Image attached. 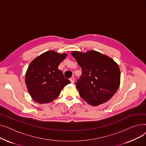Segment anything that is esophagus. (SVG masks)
<instances>
[{"instance_id": "esophagus-1", "label": "esophagus", "mask_w": 146, "mask_h": 146, "mask_svg": "<svg viewBox=\"0 0 146 146\" xmlns=\"http://www.w3.org/2000/svg\"><path fill=\"white\" fill-rule=\"evenodd\" d=\"M74 78H73V77H72V78H71L70 79V82L72 83H73L74 82Z\"/></svg>"}]
</instances>
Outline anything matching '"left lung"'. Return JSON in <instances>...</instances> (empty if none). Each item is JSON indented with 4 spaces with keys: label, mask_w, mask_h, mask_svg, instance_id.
Listing matches in <instances>:
<instances>
[{
    "label": "left lung",
    "mask_w": 146,
    "mask_h": 146,
    "mask_svg": "<svg viewBox=\"0 0 146 146\" xmlns=\"http://www.w3.org/2000/svg\"><path fill=\"white\" fill-rule=\"evenodd\" d=\"M72 55L82 71L75 83L80 96L93 106L108 101L120 85L118 65L110 57L95 51H73Z\"/></svg>",
    "instance_id": "1"
}]
</instances>
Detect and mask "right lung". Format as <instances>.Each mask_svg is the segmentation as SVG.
<instances>
[{
  "label": "right lung",
  "instance_id": "right-lung-1",
  "mask_svg": "<svg viewBox=\"0 0 146 146\" xmlns=\"http://www.w3.org/2000/svg\"><path fill=\"white\" fill-rule=\"evenodd\" d=\"M67 56L48 51L30 63L25 75V83L34 101L41 104L52 102L59 96L63 88L71 83L58 68Z\"/></svg>",
  "mask_w": 146,
  "mask_h": 146
}]
</instances>
